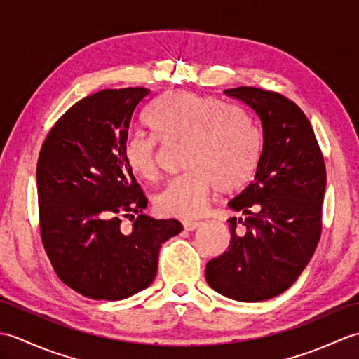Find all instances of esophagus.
I'll return each mask as SVG.
<instances>
[{
  "instance_id": "34e87169",
  "label": "esophagus",
  "mask_w": 359,
  "mask_h": 359,
  "mask_svg": "<svg viewBox=\"0 0 359 359\" xmlns=\"http://www.w3.org/2000/svg\"><path fill=\"white\" fill-rule=\"evenodd\" d=\"M199 226H201V222H197V220H185L184 222V228L187 231H194Z\"/></svg>"
}]
</instances>
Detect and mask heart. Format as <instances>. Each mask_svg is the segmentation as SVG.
<instances>
[{"mask_svg":"<svg viewBox=\"0 0 359 359\" xmlns=\"http://www.w3.org/2000/svg\"><path fill=\"white\" fill-rule=\"evenodd\" d=\"M157 139L134 134L125 143V158L143 180L157 179L162 144L185 142L189 170L174 177L154 197L163 216L194 219L207 210L216 187L228 193L250 180L259 158V134L245 114L219 98L189 90L163 95L148 116Z\"/></svg>","mask_w":359,"mask_h":359,"instance_id":"heart-1","label":"heart"}]
</instances>
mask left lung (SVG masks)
I'll use <instances>...</instances> for the list:
<instances>
[{
	"mask_svg": "<svg viewBox=\"0 0 359 359\" xmlns=\"http://www.w3.org/2000/svg\"><path fill=\"white\" fill-rule=\"evenodd\" d=\"M225 94L247 104L262 131L255 180L228 207V251L205 269L215 292L242 302L280 294L299 278L321 238L325 165L306 114L287 97L251 86Z\"/></svg>",
	"mask_w": 359,
	"mask_h": 359,
	"instance_id": "obj_1",
	"label": "left lung"
}]
</instances>
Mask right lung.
<instances>
[{
  "mask_svg": "<svg viewBox=\"0 0 359 359\" xmlns=\"http://www.w3.org/2000/svg\"><path fill=\"white\" fill-rule=\"evenodd\" d=\"M147 88L103 89L52 126L36 165L41 241L57 276L90 299L149 287L162 243L184 226L143 215L148 201L125 158ZM126 217L133 224L121 225Z\"/></svg>",
  "mask_w": 359,
  "mask_h": 359,
  "instance_id": "right-lung-1",
  "label": "right lung"
}]
</instances>
